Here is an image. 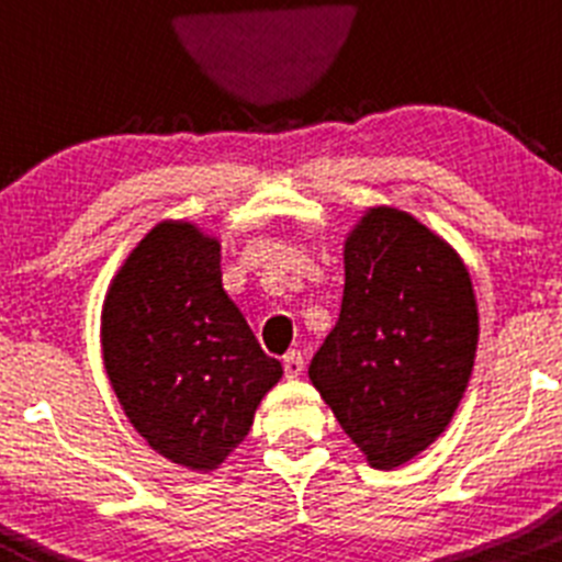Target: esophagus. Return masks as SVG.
Wrapping results in <instances>:
<instances>
[{"mask_svg":"<svg viewBox=\"0 0 562 562\" xmlns=\"http://www.w3.org/2000/svg\"><path fill=\"white\" fill-rule=\"evenodd\" d=\"M282 368H285L288 379H299V375H302V370H304L302 351H288L285 357H282Z\"/></svg>","mask_w":562,"mask_h":562,"instance_id":"esophagus-1","label":"esophagus"}]
</instances>
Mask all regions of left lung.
<instances>
[{
	"label": "left lung",
	"mask_w": 562,
	"mask_h": 562,
	"mask_svg": "<svg viewBox=\"0 0 562 562\" xmlns=\"http://www.w3.org/2000/svg\"><path fill=\"white\" fill-rule=\"evenodd\" d=\"M340 318L310 381L375 470H395L450 426L477 351L461 255L412 214L375 205L342 244Z\"/></svg>",
	"instance_id": "1"
}]
</instances>
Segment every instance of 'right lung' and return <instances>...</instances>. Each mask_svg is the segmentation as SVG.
<instances>
[{
  "instance_id": "obj_1",
  "label": "right lung",
  "mask_w": 562,
  "mask_h": 562,
  "mask_svg": "<svg viewBox=\"0 0 562 562\" xmlns=\"http://www.w3.org/2000/svg\"><path fill=\"white\" fill-rule=\"evenodd\" d=\"M222 244L183 220L145 233L109 282L101 351L136 434L159 456L211 472L244 442L282 379L222 288Z\"/></svg>"
}]
</instances>
